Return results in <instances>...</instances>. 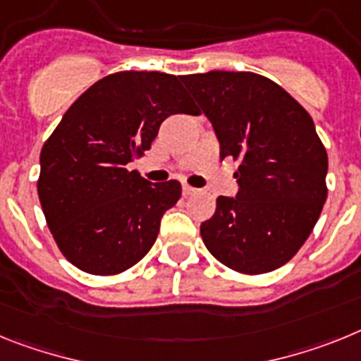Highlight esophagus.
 Instances as JSON below:
<instances>
[{
	"label": "esophagus",
	"instance_id": "esophagus-1",
	"mask_svg": "<svg viewBox=\"0 0 361 361\" xmlns=\"http://www.w3.org/2000/svg\"><path fill=\"white\" fill-rule=\"evenodd\" d=\"M198 192V189H194V187H190V185H183V196H190V194H196Z\"/></svg>",
	"mask_w": 361,
	"mask_h": 361
}]
</instances>
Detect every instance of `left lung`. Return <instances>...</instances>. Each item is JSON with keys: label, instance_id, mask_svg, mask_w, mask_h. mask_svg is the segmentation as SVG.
Returning a JSON list of instances; mask_svg holds the SVG:
<instances>
[{"label": "left lung", "instance_id": "left-lung-1", "mask_svg": "<svg viewBox=\"0 0 361 361\" xmlns=\"http://www.w3.org/2000/svg\"><path fill=\"white\" fill-rule=\"evenodd\" d=\"M211 120L219 156L238 161L236 198L219 196L200 227L212 256L241 274H263L305 243L327 200V150L309 112L255 72L181 78Z\"/></svg>", "mask_w": 361, "mask_h": 361}]
</instances>
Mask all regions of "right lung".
<instances>
[{"label":"right lung","mask_w":361,"mask_h":361,"mask_svg":"<svg viewBox=\"0 0 361 361\" xmlns=\"http://www.w3.org/2000/svg\"><path fill=\"white\" fill-rule=\"evenodd\" d=\"M181 76L114 72L68 106L39 156L37 196L61 255L83 272L112 276L154 245L180 181L150 183L127 165L142 158L171 114H196Z\"/></svg>","instance_id":"add662e5"}]
</instances>
